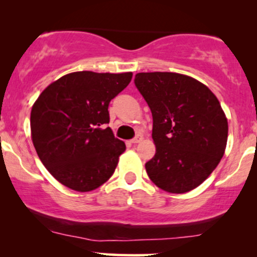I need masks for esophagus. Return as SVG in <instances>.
I'll list each match as a JSON object with an SVG mask.
<instances>
[{
    "instance_id": "34e87169",
    "label": "esophagus",
    "mask_w": 257,
    "mask_h": 257,
    "mask_svg": "<svg viewBox=\"0 0 257 257\" xmlns=\"http://www.w3.org/2000/svg\"><path fill=\"white\" fill-rule=\"evenodd\" d=\"M140 141H143V135H141V134H138L137 137H135L134 139H132L131 143H132V144H134V145H135V144H139V143H140Z\"/></svg>"
}]
</instances>
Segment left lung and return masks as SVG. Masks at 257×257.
I'll return each mask as SVG.
<instances>
[{
	"instance_id": "8db88e82",
	"label": "left lung",
	"mask_w": 257,
	"mask_h": 257,
	"mask_svg": "<svg viewBox=\"0 0 257 257\" xmlns=\"http://www.w3.org/2000/svg\"><path fill=\"white\" fill-rule=\"evenodd\" d=\"M135 85L152 112L156 155L149 178L170 193L198 187L225 153L228 123L214 93L190 76L140 72Z\"/></svg>"
}]
</instances>
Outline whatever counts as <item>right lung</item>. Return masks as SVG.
<instances>
[{
	"label": "right lung",
	"mask_w": 257,
	"mask_h": 257,
	"mask_svg": "<svg viewBox=\"0 0 257 257\" xmlns=\"http://www.w3.org/2000/svg\"><path fill=\"white\" fill-rule=\"evenodd\" d=\"M133 73L78 71L49 84L31 110V138L43 166L60 184L78 192L111 178L125 151L110 126L108 104Z\"/></svg>",
	"instance_id": "obj_1"
}]
</instances>
